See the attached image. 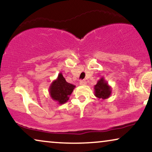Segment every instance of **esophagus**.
I'll return each mask as SVG.
<instances>
[{
	"label": "esophagus",
	"instance_id": "34e87169",
	"mask_svg": "<svg viewBox=\"0 0 152 152\" xmlns=\"http://www.w3.org/2000/svg\"><path fill=\"white\" fill-rule=\"evenodd\" d=\"M80 85H85V84H86V82L85 80H80Z\"/></svg>",
	"mask_w": 152,
	"mask_h": 152
}]
</instances>
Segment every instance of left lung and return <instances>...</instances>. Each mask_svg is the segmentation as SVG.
Wrapping results in <instances>:
<instances>
[{"label":"left lung","mask_w":152,"mask_h":152,"mask_svg":"<svg viewBox=\"0 0 152 152\" xmlns=\"http://www.w3.org/2000/svg\"><path fill=\"white\" fill-rule=\"evenodd\" d=\"M94 90L95 96L99 99H106L111 95V87L104 77L97 81L96 85L94 86Z\"/></svg>","instance_id":"8db88e82"}]
</instances>
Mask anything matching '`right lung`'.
Segmentation results:
<instances>
[{
	"label": "right lung",
	"instance_id": "add662e5",
	"mask_svg": "<svg viewBox=\"0 0 152 152\" xmlns=\"http://www.w3.org/2000/svg\"><path fill=\"white\" fill-rule=\"evenodd\" d=\"M75 86L67 82L60 72L57 78L51 83L49 88V94L53 100L58 104H63L69 99L70 95L73 91Z\"/></svg>",
	"mask_w": 152,
	"mask_h": 152
}]
</instances>
